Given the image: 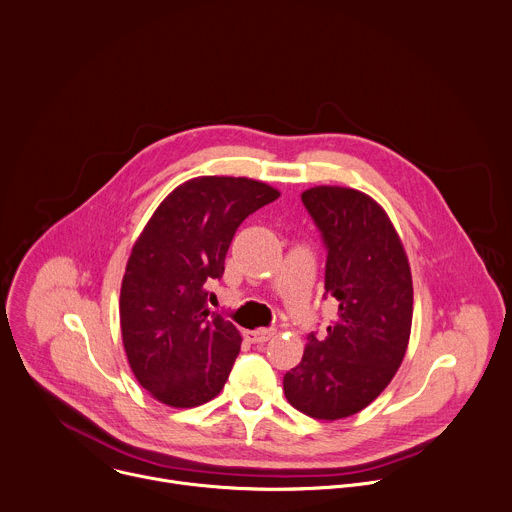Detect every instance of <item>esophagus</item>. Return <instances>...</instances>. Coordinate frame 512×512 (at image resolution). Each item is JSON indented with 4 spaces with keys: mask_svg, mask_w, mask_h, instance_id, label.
<instances>
[{
    "mask_svg": "<svg viewBox=\"0 0 512 512\" xmlns=\"http://www.w3.org/2000/svg\"><path fill=\"white\" fill-rule=\"evenodd\" d=\"M275 335V329H255V331H245V339L251 344H265Z\"/></svg>",
    "mask_w": 512,
    "mask_h": 512,
    "instance_id": "1",
    "label": "esophagus"
}]
</instances>
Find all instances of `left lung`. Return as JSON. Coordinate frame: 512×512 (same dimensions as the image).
<instances>
[{
  "instance_id": "1",
  "label": "left lung",
  "mask_w": 512,
  "mask_h": 512,
  "mask_svg": "<svg viewBox=\"0 0 512 512\" xmlns=\"http://www.w3.org/2000/svg\"><path fill=\"white\" fill-rule=\"evenodd\" d=\"M301 201L327 251L323 299L337 301V315L325 335H307L283 392L299 412L337 420L374 402L400 368L412 327V275L400 237L374 199L315 187Z\"/></svg>"
}]
</instances>
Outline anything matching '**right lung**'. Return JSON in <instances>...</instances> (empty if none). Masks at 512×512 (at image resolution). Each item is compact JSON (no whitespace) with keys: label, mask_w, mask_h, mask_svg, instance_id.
<instances>
[{"label":"right lung","mask_w":512,"mask_h":512,"mask_svg":"<svg viewBox=\"0 0 512 512\" xmlns=\"http://www.w3.org/2000/svg\"><path fill=\"white\" fill-rule=\"evenodd\" d=\"M279 197L265 183L199 177L170 193L132 247L120 289V327L144 390L173 408L213 400L241 350L237 327L209 311L239 225Z\"/></svg>","instance_id":"1"}]
</instances>
